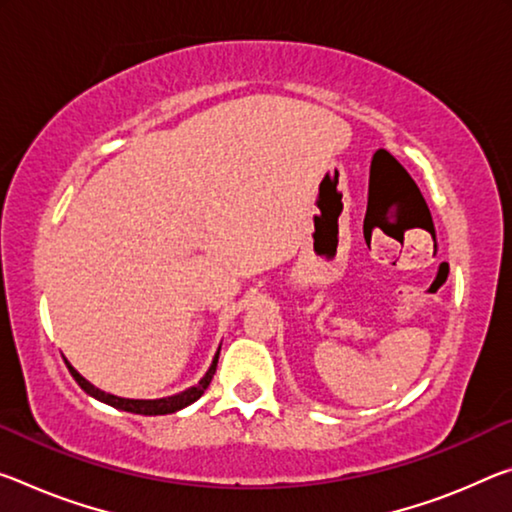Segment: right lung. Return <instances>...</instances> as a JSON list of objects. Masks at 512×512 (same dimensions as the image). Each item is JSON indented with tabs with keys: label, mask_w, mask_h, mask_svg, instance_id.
Masks as SVG:
<instances>
[{
	"label": "right lung",
	"mask_w": 512,
	"mask_h": 512,
	"mask_svg": "<svg viewBox=\"0 0 512 512\" xmlns=\"http://www.w3.org/2000/svg\"><path fill=\"white\" fill-rule=\"evenodd\" d=\"M66 364H68V369H70V373H72V378L77 380L79 387L84 389L86 394H91V396H95V399H100V401H104V403L113 405V408H118V410H125V412H134V415H170V412H177V410L186 408V405H191L193 401H198L200 396L205 394V389L209 387V383H212V378H214V373H216L218 353H216V358H214V362H212V367H209V371L205 373V378H202L196 387L186 389V392H182V394L168 396V399H157V401H134V399H120V396H113V394L102 392V389L93 387L91 383H88V380L81 378L79 373L70 367V362H66Z\"/></svg>",
	"instance_id": "right-lung-1"
}]
</instances>
